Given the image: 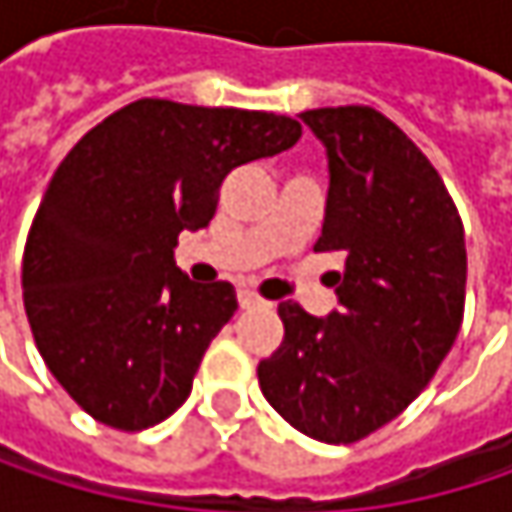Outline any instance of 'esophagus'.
Wrapping results in <instances>:
<instances>
[{"label": "esophagus", "instance_id": "obj_1", "mask_svg": "<svg viewBox=\"0 0 512 512\" xmlns=\"http://www.w3.org/2000/svg\"><path fill=\"white\" fill-rule=\"evenodd\" d=\"M263 305H266V302H263L257 293H252V290H240V308L249 311V308H263Z\"/></svg>", "mask_w": 512, "mask_h": 512}]
</instances>
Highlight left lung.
Segmentation results:
<instances>
[{
  "label": "left lung",
  "mask_w": 512,
  "mask_h": 512,
  "mask_svg": "<svg viewBox=\"0 0 512 512\" xmlns=\"http://www.w3.org/2000/svg\"><path fill=\"white\" fill-rule=\"evenodd\" d=\"M329 195L317 252H338V308L281 302L284 341L257 364L269 406L299 433L350 445L394 421L451 353L465 305V234L439 171L370 106L311 109Z\"/></svg>",
  "instance_id": "8db88e82"
}]
</instances>
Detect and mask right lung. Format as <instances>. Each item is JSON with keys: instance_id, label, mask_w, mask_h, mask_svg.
Listing matches in <instances>:
<instances>
[{"instance_id": "add662e5", "label": "right lung", "mask_w": 512, "mask_h": 512, "mask_svg": "<svg viewBox=\"0 0 512 512\" xmlns=\"http://www.w3.org/2000/svg\"><path fill=\"white\" fill-rule=\"evenodd\" d=\"M299 136L287 115L136 100L55 168L26 240L23 302L50 373L91 418L136 433L186 403L237 293L192 281L177 237L210 225L234 168Z\"/></svg>"}]
</instances>
